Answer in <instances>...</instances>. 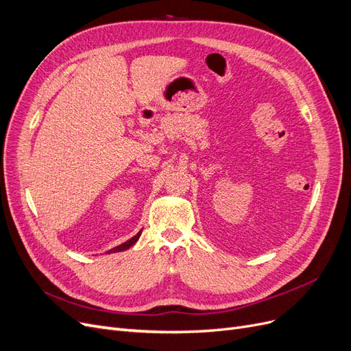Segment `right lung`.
Segmentation results:
<instances>
[{
    "label": "right lung",
    "instance_id": "obj_1",
    "mask_svg": "<svg viewBox=\"0 0 351 351\" xmlns=\"http://www.w3.org/2000/svg\"><path fill=\"white\" fill-rule=\"evenodd\" d=\"M139 236H141V232H138L134 237H131L130 241H127L125 243H122V245H119V246H117V247H114V249H110V250H108V254H115V252H122V250H127V249H130L138 239H139Z\"/></svg>",
    "mask_w": 351,
    "mask_h": 351
}]
</instances>
